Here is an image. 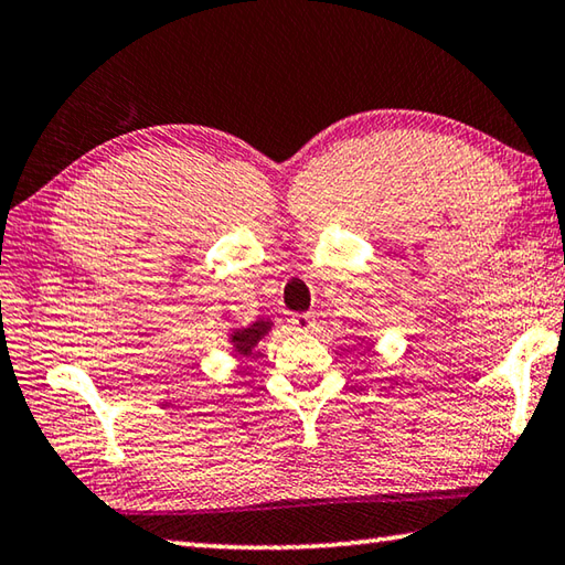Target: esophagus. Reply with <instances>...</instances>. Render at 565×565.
<instances>
[{
	"label": "esophagus",
	"mask_w": 565,
	"mask_h": 565,
	"mask_svg": "<svg viewBox=\"0 0 565 565\" xmlns=\"http://www.w3.org/2000/svg\"><path fill=\"white\" fill-rule=\"evenodd\" d=\"M292 328L298 332H312L315 330V315L310 312H300V315H292Z\"/></svg>",
	"instance_id": "34e87169"
}]
</instances>
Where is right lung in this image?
<instances>
[{"instance_id":"obj_1","label":"right lung","mask_w":565,"mask_h":565,"mask_svg":"<svg viewBox=\"0 0 565 565\" xmlns=\"http://www.w3.org/2000/svg\"><path fill=\"white\" fill-rule=\"evenodd\" d=\"M270 328H273V322L263 318L253 324H247V328L231 330V334H227V342L233 344L235 354H250L255 344L260 342L267 332H270Z\"/></svg>"}]
</instances>
